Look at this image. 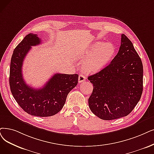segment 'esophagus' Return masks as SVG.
Returning a JSON list of instances; mask_svg holds the SVG:
<instances>
[{
    "label": "esophagus",
    "mask_w": 154,
    "mask_h": 154,
    "mask_svg": "<svg viewBox=\"0 0 154 154\" xmlns=\"http://www.w3.org/2000/svg\"><path fill=\"white\" fill-rule=\"evenodd\" d=\"M86 79H87V78H86L85 76H83V75H79V77H78V82L79 83H82L85 82Z\"/></svg>",
    "instance_id": "obj_1"
}]
</instances>
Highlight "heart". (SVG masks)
I'll list each match as a JSON object with an SVG mask.
<instances>
[{"label": "heart", "mask_w": 154, "mask_h": 154, "mask_svg": "<svg viewBox=\"0 0 154 154\" xmlns=\"http://www.w3.org/2000/svg\"><path fill=\"white\" fill-rule=\"evenodd\" d=\"M114 46L109 42H98L91 45L87 51L78 55V59L83 60V69L88 72H96L102 69L112 58Z\"/></svg>", "instance_id": "heart-1"}]
</instances>
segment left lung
Wrapping results in <instances>:
<instances>
[{"mask_svg": "<svg viewBox=\"0 0 154 154\" xmlns=\"http://www.w3.org/2000/svg\"><path fill=\"white\" fill-rule=\"evenodd\" d=\"M143 72L142 62L132 42L122 34L119 50L110 63L88 78L94 85L88 98L91 111L103 120L128 116L142 94Z\"/></svg>", "mask_w": 154, "mask_h": 154, "instance_id": "8db88e82", "label": "left lung"}]
</instances>
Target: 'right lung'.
Returning a JSON list of instances; mask_svg holds the SVG:
<instances>
[{"label":"right lung","mask_w":154,"mask_h":154,"mask_svg":"<svg viewBox=\"0 0 154 154\" xmlns=\"http://www.w3.org/2000/svg\"><path fill=\"white\" fill-rule=\"evenodd\" d=\"M40 43L37 35L29 33L15 48L11 60L9 85L16 101L24 111L32 116L48 117L63 109L67 95L78 84V75L55 74L40 89L28 85L23 77V60L32 46Z\"/></svg>","instance_id":"1"}]
</instances>
